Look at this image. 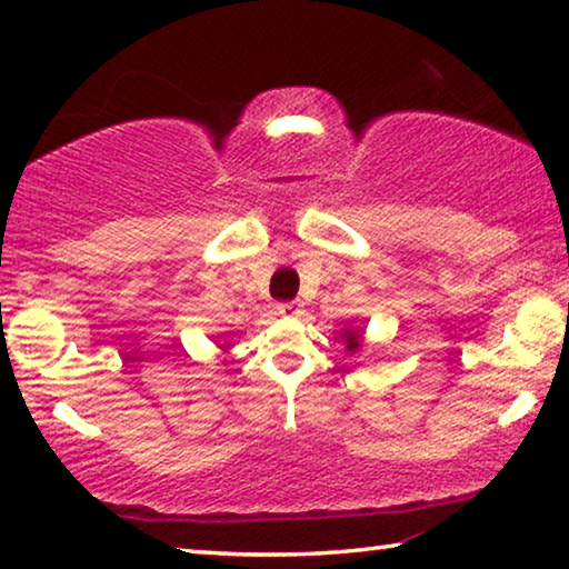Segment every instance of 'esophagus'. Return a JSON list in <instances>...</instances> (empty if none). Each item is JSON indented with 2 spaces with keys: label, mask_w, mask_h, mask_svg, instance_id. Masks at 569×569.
<instances>
[{
  "label": "esophagus",
  "mask_w": 569,
  "mask_h": 569,
  "mask_svg": "<svg viewBox=\"0 0 569 569\" xmlns=\"http://www.w3.org/2000/svg\"><path fill=\"white\" fill-rule=\"evenodd\" d=\"M278 313L283 316V319H298V316L303 313V306L298 301H286V303H278Z\"/></svg>",
  "instance_id": "obj_1"
}]
</instances>
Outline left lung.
Returning a JSON list of instances; mask_svg holds the SVG:
<instances>
[{"label": "left lung", "instance_id": "obj_1", "mask_svg": "<svg viewBox=\"0 0 569 569\" xmlns=\"http://www.w3.org/2000/svg\"><path fill=\"white\" fill-rule=\"evenodd\" d=\"M339 339L343 341V346H346V351H349V353H353V351H359V349H361V343H363V329H361V326L346 323V326H343V329L339 331Z\"/></svg>", "mask_w": 569, "mask_h": 569}]
</instances>
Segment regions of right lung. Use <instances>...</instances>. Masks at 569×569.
Returning <instances> with one entry per match:
<instances>
[{
	"instance_id": "1",
	"label": "right lung",
	"mask_w": 569,
	"mask_h": 569,
	"mask_svg": "<svg viewBox=\"0 0 569 569\" xmlns=\"http://www.w3.org/2000/svg\"><path fill=\"white\" fill-rule=\"evenodd\" d=\"M218 346H220V349H226V346H228V341H226V343H218Z\"/></svg>"
}]
</instances>
